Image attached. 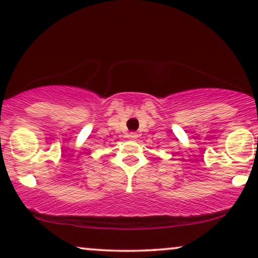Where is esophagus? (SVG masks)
Returning <instances> with one entry per match:
<instances>
[{"instance_id":"esophagus-1","label":"esophagus","mask_w":258,"mask_h":258,"mask_svg":"<svg viewBox=\"0 0 258 258\" xmlns=\"http://www.w3.org/2000/svg\"><path fill=\"white\" fill-rule=\"evenodd\" d=\"M138 136H139L138 133H130V134H129V138L130 139H136V138H138Z\"/></svg>"}]
</instances>
